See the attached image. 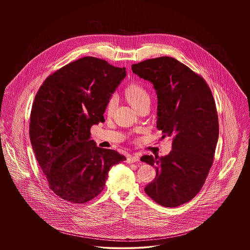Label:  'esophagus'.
I'll return each instance as SVG.
<instances>
[{
    "mask_svg": "<svg viewBox=\"0 0 250 250\" xmlns=\"http://www.w3.org/2000/svg\"><path fill=\"white\" fill-rule=\"evenodd\" d=\"M127 163H135V162H138V161H140V156L139 155H129L128 157H127Z\"/></svg>",
    "mask_w": 250,
    "mask_h": 250,
    "instance_id": "esophagus-1",
    "label": "esophagus"
}]
</instances>
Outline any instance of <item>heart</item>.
<instances>
[{
	"mask_svg": "<svg viewBox=\"0 0 250 250\" xmlns=\"http://www.w3.org/2000/svg\"><path fill=\"white\" fill-rule=\"evenodd\" d=\"M125 95L126 99L128 100V102L130 103L131 106L134 108L143 104V102H145L146 100L150 99V96L147 93V91L140 84L133 83L127 86L125 91ZM115 105H116V97L111 96L107 104V113H111L113 111Z\"/></svg>",
	"mask_w": 250,
	"mask_h": 250,
	"instance_id": "1",
	"label": "heart"
}]
</instances>
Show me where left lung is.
Instances as JSON below:
<instances>
[{"label":"left lung","mask_w":250,"mask_h":250,"mask_svg":"<svg viewBox=\"0 0 250 250\" xmlns=\"http://www.w3.org/2000/svg\"><path fill=\"white\" fill-rule=\"evenodd\" d=\"M131 67L153 84L156 127L162 139L172 140L168 155L141 158L156 170L144 191L162 206L177 207L200 192L213 164L219 133L214 97L201 76L174 58L146 60Z\"/></svg>","instance_id":"8db88e82"}]
</instances>
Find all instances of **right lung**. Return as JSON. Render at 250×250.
<instances>
[{
  "label": "right lung",
  "instance_id": "obj_1",
  "mask_svg": "<svg viewBox=\"0 0 250 250\" xmlns=\"http://www.w3.org/2000/svg\"><path fill=\"white\" fill-rule=\"evenodd\" d=\"M125 76V67L83 57L51 74L36 94L30 140L49 188L64 201H91L104 189L111 167L126 160L97 147L90 133L105 122L107 102Z\"/></svg>",
  "mask_w": 250,
  "mask_h": 250
}]
</instances>
